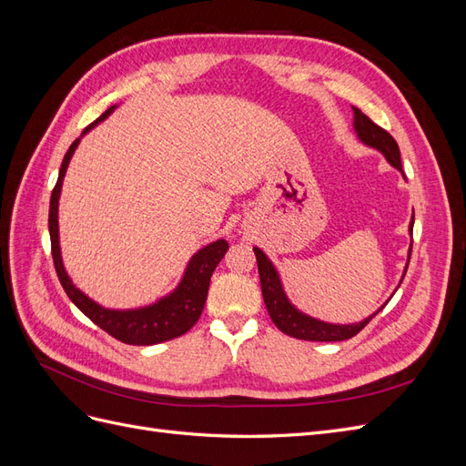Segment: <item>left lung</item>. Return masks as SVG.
<instances>
[{"label":"left lung","mask_w":466,"mask_h":466,"mask_svg":"<svg viewBox=\"0 0 466 466\" xmlns=\"http://www.w3.org/2000/svg\"><path fill=\"white\" fill-rule=\"evenodd\" d=\"M351 110H354V132H356L360 142L371 149H377L404 177L402 163H400V149H399V144L394 142V137L387 130L380 128V126H377L373 120H370V116H365L358 106H351ZM412 229H414V211H412L410 225H408V231L412 233ZM252 250H255V255H257L260 288H262V298H264V305L268 309V315H270L272 322L281 332L288 336H293V338H299V340H311V342L348 340V338L356 336L365 327V324H368L380 311V309H383L390 301V298H389V301H385V305H380L373 315L365 317L360 322L336 324V322L315 319L311 315L299 311V309L289 301L288 293L284 289V284H281L279 272L276 270L272 260L268 258L258 247H255ZM410 252H412V245H410V248H408V258H406L400 284H402L404 274L408 270V262H410ZM399 286H397V289H399Z\"/></svg>","instance_id":"1"}]
</instances>
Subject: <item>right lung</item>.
Listing matches in <instances>:
<instances>
[{
    "instance_id": "1",
    "label": "right lung",
    "mask_w": 466,
    "mask_h": 466,
    "mask_svg": "<svg viewBox=\"0 0 466 466\" xmlns=\"http://www.w3.org/2000/svg\"><path fill=\"white\" fill-rule=\"evenodd\" d=\"M116 105L110 106L106 112H103L93 124H89L83 134L69 146L67 153L64 155V161L60 167L58 182L52 190L50 196V216H48V231H50V243H52V258L56 266V274L60 278V284L67 298L79 309L83 315H87L96 327H101L110 336H115L116 340L132 346H153L161 344L167 340H173L185 332H188L196 320L200 319L202 309L206 305L208 288L211 274H214L216 266L225 257L229 245L228 241H214L206 247H202L187 264V270L182 274L178 286L167 293L165 298L157 299L151 305L137 307V309H108L93 301L89 295L83 293L72 278L67 276L64 262H62V250H60V228H58V204L64 177L67 171V165L72 161L74 153L81 142V137L87 132H91L96 124L106 120L112 112H115Z\"/></svg>"
}]
</instances>
